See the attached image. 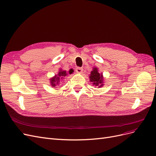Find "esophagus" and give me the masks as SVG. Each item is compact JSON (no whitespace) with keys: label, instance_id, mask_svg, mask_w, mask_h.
I'll return each instance as SVG.
<instances>
[{"label":"esophagus","instance_id":"esophagus-1","mask_svg":"<svg viewBox=\"0 0 156 156\" xmlns=\"http://www.w3.org/2000/svg\"><path fill=\"white\" fill-rule=\"evenodd\" d=\"M83 69L82 68L78 67V68H76V72L77 73H83Z\"/></svg>","mask_w":156,"mask_h":156}]
</instances>
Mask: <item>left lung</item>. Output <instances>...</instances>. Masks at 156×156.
<instances>
[{
  "label": "left lung",
  "instance_id": "left-lung-1",
  "mask_svg": "<svg viewBox=\"0 0 156 156\" xmlns=\"http://www.w3.org/2000/svg\"><path fill=\"white\" fill-rule=\"evenodd\" d=\"M90 81L92 82L93 85L98 87V88H101L104 85V78L102 73L98 72V68L94 67L89 75Z\"/></svg>",
  "mask_w": 156,
  "mask_h": 156
}]
</instances>
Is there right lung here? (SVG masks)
<instances>
[{
	"instance_id": "1",
	"label": "right lung",
	"mask_w": 156,
	"mask_h": 156,
	"mask_svg": "<svg viewBox=\"0 0 156 156\" xmlns=\"http://www.w3.org/2000/svg\"><path fill=\"white\" fill-rule=\"evenodd\" d=\"M73 72L74 71L73 69H70L68 72H66V70H63L62 69H60L58 71V73L49 79L51 86L53 88H56V87L57 85H59L60 84V81H62V80L66 76H67L68 75L72 74Z\"/></svg>"
}]
</instances>
